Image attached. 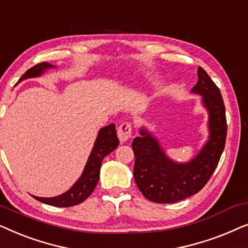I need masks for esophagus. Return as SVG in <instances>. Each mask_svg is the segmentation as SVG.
Listing matches in <instances>:
<instances>
[{"label": "esophagus", "instance_id": "34e87169", "mask_svg": "<svg viewBox=\"0 0 248 248\" xmlns=\"http://www.w3.org/2000/svg\"><path fill=\"white\" fill-rule=\"evenodd\" d=\"M117 137L120 139L121 143H124L130 140V138L132 137V126L130 123H123L118 126L117 130Z\"/></svg>", "mask_w": 248, "mask_h": 248}]
</instances>
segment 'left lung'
<instances>
[{"mask_svg": "<svg viewBox=\"0 0 248 248\" xmlns=\"http://www.w3.org/2000/svg\"><path fill=\"white\" fill-rule=\"evenodd\" d=\"M191 93L201 97L208 113V138L202 148L188 161L171 159L154 132L142 125L140 137L132 142L135 155L134 181L148 200L155 203H175L201 191L225 149L227 137L226 109L219 88L202 67Z\"/></svg>", "mask_w": 248, "mask_h": 248, "instance_id": "obj_1", "label": "left lung"}]
</instances>
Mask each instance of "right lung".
Here are the masks:
<instances>
[{
  "instance_id": "add662e5",
  "label": "right lung",
  "mask_w": 248,
  "mask_h": 248,
  "mask_svg": "<svg viewBox=\"0 0 248 248\" xmlns=\"http://www.w3.org/2000/svg\"><path fill=\"white\" fill-rule=\"evenodd\" d=\"M52 69H56V65H52V64L46 62L37 64L20 78L18 83L27 79H31V78L42 77L47 71ZM118 143H120V141L117 139L114 124L101 127L98 132L96 141H94L93 147L91 149L82 174L78 178V181L66 192L57 196L39 198V196L32 195V198H35L37 201L45 203V204L60 206V208H66V206H73L82 203L84 200L89 198L96 187L98 179H99L101 162H103L104 158L107 155H109L111 151H114L118 147Z\"/></svg>"
}]
</instances>
